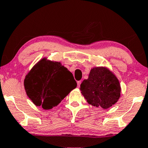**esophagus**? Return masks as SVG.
I'll use <instances>...</instances> for the list:
<instances>
[{"mask_svg": "<svg viewBox=\"0 0 148 148\" xmlns=\"http://www.w3.org/2000/svg\"><path fill=\"white\" fill-rule=\"evenodd\" d=\"M80 84H81V81L80 80V81H78V82H77V85H78V88H79V87H80Z\"/></svg>", "mask_w": 148, "mask_h": 148, "instance_id": "1", "label": "esophagus"}]
</instances>
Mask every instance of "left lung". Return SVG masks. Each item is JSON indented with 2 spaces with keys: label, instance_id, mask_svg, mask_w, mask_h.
Listing matches in <instances>:
<instances>
[{
  "label": "left lung",
  "instance_id": "1",
  "mask_svg": "<svg viewBox=\"0 0 148 148\" xmlns=\"http://www.w3.org/2000/svg\"><path fill=\"white\" fill-rule=\"evenodd\" d=\"M80 89L88 104L103 109L115 105L121 96L119 81L105 67L92 68L88 79L83 80Z\"/></svg>",
  "mask_w": 148,
  "mask_h": 148
}]
</instances>
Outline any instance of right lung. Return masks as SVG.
<instances>
[{
	"instance_id": "obj_1",
	"label": "right lung",
	"mask_w": 148,
	"mask_h": 148,
	"mask_svg": "<svg viewBox=\"0 0 148 148\" xmlns=\"http://www.w3.org/2000/svg\"><path fill=\"white\" fill-rule=\"evenodd\" d=\"M24 86L27 95L35 105L49 110L58 105L77 83L60 62L43 58L26 75Z\"/></svg>"
}]
</instances>
